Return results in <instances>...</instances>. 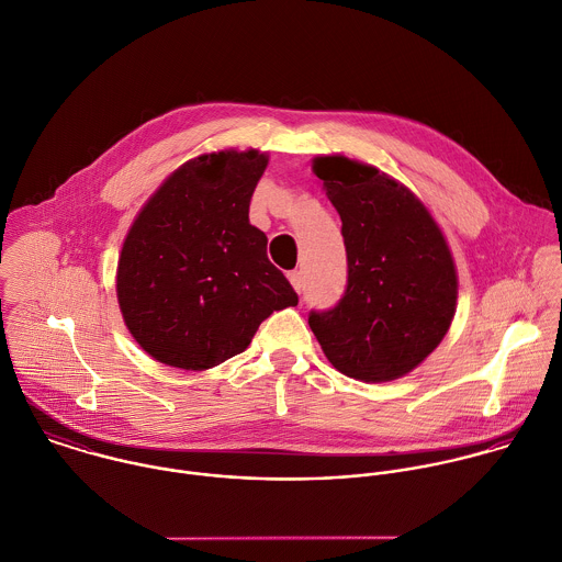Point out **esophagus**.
I'll return each instance as SVG.
<instances>
[{
    "label": "esophagus",
    "instance_id": "obj_1",
    "mask_svg": "<svg viewBox=\"0 0 562 562\" xmlns=\"http://www.w3.org/2000/svg\"><path fill=\"white\" fill-rule=\"evenodd\" d=\"M289 280H291V284H293V289H295L297 293L304 291V276H302V271H291V273H289Z\"/></svg>",
    "mask_w": 562,
    "mask_h": 562
}]
</instances>
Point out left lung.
<instances>
[{
	"instance_id": "8db88e82",
	"label": "left lung",
	"mask_w": 562,
	"mask_h": 562,
	"mask_svg": "<svg viewBox=\"0 0 562 562\" xmlns=\"http://www.w3.org/2000/svg\"><path fill=\"white\" fill-rule=\"evenodd\" d=\"M340 215L347 286L308 326L340 373L389 382L448 335L458 280L446 236L426 206L375 167L345 156L313 165Z\"/></svg>"
}]
</instances>
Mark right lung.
Here are the masks:
<instances>
[{
  "label": "right lung",
  "mask_w": 562,
  "mask_h": 562,
  "mask_svg": "<svg viewBox=\"0 0 562 562\" xmlns=\"http://www.w3.org/2000/svg\"><path fill=\"white\" fill-rule=\"evenodd\" d=\"M267 167L256 149L182 165L130 227L116 297L136 342L158 362L202 371L245 351L258 326L297 293L267 258L249 200Z\"/></svg>",
  "instance_id": "add662e5"
}]
</instances>
